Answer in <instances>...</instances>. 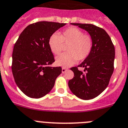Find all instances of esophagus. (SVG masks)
Returning <instances> with one entry per match:
<instances>
[{"label": "esophagus", "instance_id": "esophagus-1", "mask_svg": "<svg viewBox=\"0 0 128 128\" xmlns=\"http://www.w3.org/2000/svg\"><path fill=\"white\" fill-rule=\"evenodd\" d=\"M66 68H65V67H62V72L63 73H65V72L66 71Z\"/></svg>", "mask_w": 128, "mask_h": 128}]
</instances>
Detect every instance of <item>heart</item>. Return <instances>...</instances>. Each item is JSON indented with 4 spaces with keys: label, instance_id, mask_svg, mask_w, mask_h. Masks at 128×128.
Wrapping results in <instances>:
<instances>
[{
    "label": "heart",
    "instance_id": "obj_1",
    "mask_svg": "<svg viewBox=\"0 0 128 128\" xmlns=\"http://www.w3.org/2000/svg\"><path fill=\"white\" fill-rule=\"evenodd\" d=\"M63 44L66 46V53L56 58V64L60 66H71L77 60L83 61L89 56L92 48V40L90 36L83 34L79 28L70 26L60 32L58 35L52 34L48 39V46L51 52L59 55Z\"/></svg>",
    "mask_w": 128,
    "mask_h": 128
}]
</instances>
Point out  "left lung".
<instances>
[{"instance_id":"8db88e82","label":"left lung","mask_w":128,"mask_h":128,"mask_svg":"<svg viewBox=\"0 0 128 128\" xmlns=\"http://www.w3.org/2000/svg\"><path fill=\"white\" fill-rule=\"evenodd\" d=\"M72 24L89 32L92 40V48L89 56L80 65L70 68L74 75L68 81V87L77 97L90 100L100 94L110 83L114 70V46L103 28L91 24ZM78 67H84V72L79 71Z\"/></svg>"}]
</instances>
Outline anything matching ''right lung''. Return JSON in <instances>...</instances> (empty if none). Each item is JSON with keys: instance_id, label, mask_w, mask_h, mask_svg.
<instances>
[{"instance_id": "obj_1", "label": "right lung", "mask_w": 128, "mask_h": 128, "mask_svg": "<svg viewBox=\"0 0 128 128\" xmlns=\"http://www.w3.org/2000/svg\"><path fill=\"white\" fill-rule=\"evenodd\" d=\"M65 23L40 21L28 25L18 37L12 54V70L15 82L28 97L39 98L53 88L62 67L55 62L48 46L51 36Z\"/></svg>"}]
</instances>
